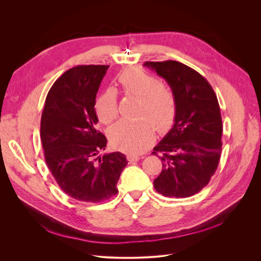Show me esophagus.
<instances>
[{
    "label": "esophagus",
    "mask_w": 261,
    "mask_h": 261,
    "mask_svg": "<svg viewBox=\"0 0 261 261\" xmlns=\"http://www.w3.org/2000/svg\"><path fill=\"white\" fill-rule=\"evenodd\" d=\"M127 159H128L129 162H136V161H138L140 159V157L138 155H136V154H128L127 155Z\"/></svg>",
    "instance_id": "esophagus-1"
}]
</instances>
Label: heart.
<instances>
[{
	"instance_id": "1",
	"label": "heart",
	"mask_w": 261,
	"mask_h": 261,
	"mask_svg": "<svg viewBox=\"0 0 261 261\" xmlns=\"http://www.w3.org/2000/svg\"><path fill=\"white\" fill-rule=\"evenodd\" d=\"M118 83L125 94L140 98L137 117L141 119L120 121L110 129V139L122 151L140 153L154 136L151 120L159 131H165L172 125L176 114L175 96L157 76L139 68L121 72ZM95 109L102 123L110 124L119 114L117 92L114 89L105 90L97 98Z\"/></svg>"
}]
</instances>
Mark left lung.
Returning a JSON list of instances; mask_svg holds the SVG:
<instances>
[{"mask_svg":"<svg viewBox=\"0 0 261 261\" xmlns=\"http://www.w3.org/2000/svg\"><path fill=\"white\" fill-rule=\"evenodd\" d=\"M143 65L166 81L176 100L174 124L152 153L162 161L154 187L166 197H190L205 187L219 164L223 127L217 96L202 75L179 62Z\"/></svg>","mask_w":261,"mask_h":261,"instance_id":"obj_1","label":"left lung"}]
</instances>
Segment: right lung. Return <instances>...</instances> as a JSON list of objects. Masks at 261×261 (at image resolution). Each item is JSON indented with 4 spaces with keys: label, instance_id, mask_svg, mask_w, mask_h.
Segmentation results:
<instances>
[{
    "label": "right lung",
    "instance_id": "add662e5",
    "mask_svg": "<svg viewBox=\"0 0 261 261\" xmlns=\"http://www.w3.org/2000/svg\"><path fill=\"white\" fill-rule=\"evenodd\" d=\"M108 67L83 65L67 70L49 90L41 117L46 164L60 188L80 201L101 202L116 195L128 164L120 152L98 156L107 139L96 129V95Z\"/></svg>",
    "mask_w": 261,
    "mask_h": 261
}]
</instances>
